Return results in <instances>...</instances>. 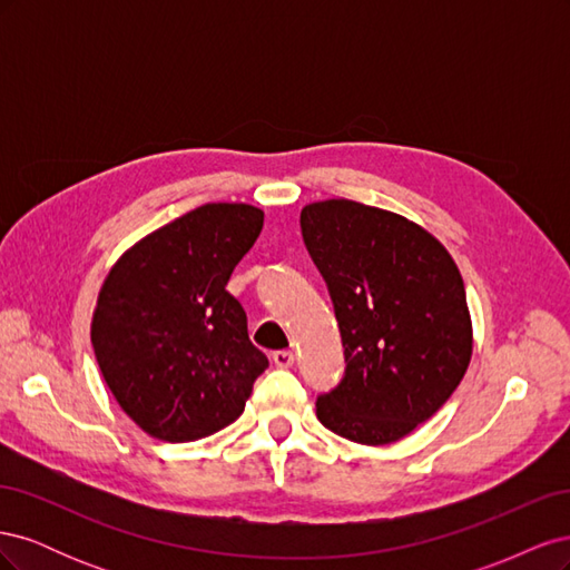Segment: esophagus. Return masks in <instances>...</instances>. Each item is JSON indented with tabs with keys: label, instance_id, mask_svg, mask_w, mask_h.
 <instances>
[{
	"label": "esophagus",
	"instance_id": "obj_1",
	"mask_svg": "<svg viewBox=\"0 0 570 570\" xmlns=\"http://www.w3.org/2000/svg\"><path fill=\"white\" fill-rule=\"evenodd\" d=\"M273 364L278 368H289L292 364H295V354H292L289 350H281V352H273Z\"/></svg>",
	"mask_w": 570,
	"mask_h": 570
}]
</instances>
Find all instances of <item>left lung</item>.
<instances>
[{
  "mask_svg": "<svg viewBox=\"0 0 570 570\" xmlns=\"http://www.w3.org/2000/svg\"><path fill=\"white\" fill-rule=\"evenodd\" d=\"M299 226L347 364L316 400V416L358 444L402 440L469 368L473 333L454 258L416 223L350 199L304 206Z\"/></svg>",
  "mask_w": 570,
  "mask_h": 570,
  "instance_id": "8db88e82",
  "label": "left lung"
}]
</instances>
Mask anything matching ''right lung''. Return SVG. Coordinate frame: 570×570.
I'll return each mask as SVG.
<instances>
[{
    "label": "right lung",
    "mask_w": 570,
    "mask_h": 570,
    "mask_svg": "<svg viewBox=\"0 0 570 570\" xmlns=\"http://www.w3.org/2000/svg\"><path fill=\"white\" fill-rule=\"evenodd\" d=\"M249 204H204L118 258L99 292L92 347L116 402L151 438L195 442L245 411L268 368L226 289L258 233Z\"/></svg>",
    "instance_id": "right-lung-1"
}]
</instances>
